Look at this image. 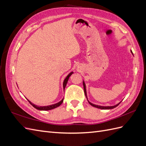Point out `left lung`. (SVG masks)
Masks as SVG:
<instances>
[{
	"mask_svg": "<svg viewBox=\"0 0 146 146\" xmlns=\"http://www.w3.org/2000/svg\"><path fill=\"white\" fill-rule=\"evenodd\" d=\"M131 54H133V52H132L131 50ZM83 88H84V92H85V96L86 97V99H87L86 91V86H85V83H84V82H83ZM88 102H89V101H88ZM89 103H90V104L92 106V107H96V108H100V109H102V110H109V109H113V108H114L116 107L117 106H118L119 104H120L121 102L119 103L118 104H117V105H114V106H111V107H102V106H99V105H97L92 104V103L90 102H89Z\"/></svg>",
	"mask_w": 146,
	"mask_h": 146,
	"instance_id": "8db88e82",
	"label": "left lung"
}]
</instances>
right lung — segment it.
<instances>
[{
  "label": "right lung",
  "mask_w": 146,
  "mask_h": 146,
  "mask_svg": "<svg viewBox=\"0 0 146 146\" xmlns=\"http://www.w3.org/2000/svg\"><path fill=\"white\" fill-rule=\"evenodd\" d=\"M73 74V72H71L70 73H69V75L68 76L66 77V78L64 79V82H63V89H64V88H65V87H66V84H67V83H68V80H69V77L71 76V75ZM28 100V99H27ZM28 101L29 102V103L32 105L33 107H34V108H35L36 109H37V110H42V111H46V110H52V109H54V108H56V107H59V106L63 103V99H62L61 100L60 102H59L58 103H56V104H54V105H48V106H44V107H41V106H37V105H34V104H33L32 102H31L30 101H29V100H28Z\"/></svg>",
  "instance_id": "obj_1"
}]
</instances>
